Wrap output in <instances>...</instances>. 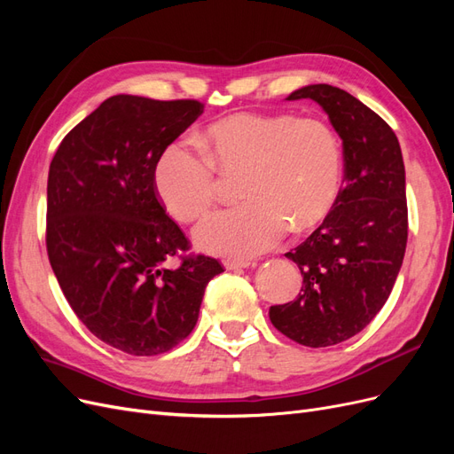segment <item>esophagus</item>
<instances>
[{
	"mask_svg": "<svg viewBox=\"0 0 454 454\" xmlns=\"http://www.w3.org/2000/svg\"><path fill=\"white\" fill-rule=\"evenodd\" d=\"M223 265L227 269H246V267H250L252 263L248 259H225Z\"/></svg>",
	"mask_w": 454,
	"mask_h": 454,
	"instance_id": "obj_1",
	"label": "esophagus"
}]
</instances>
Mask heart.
<instances>
[{"label":"heart","mask_w":454,"mask_h":454,"mask_svg":"<svg viewBox=\"0 0 454 454\" xmlns=\"http://www.w3.org/2000/svg\"><path fill=\"white\" fill-rule=\"evenodd\" d=\"M162 149L155 189L177 222H195L217 200V174H240V206L217 212L195 231L202 250L252 257L287 231L303 232L333 210L342 182V144L320 117L237 114L199 136Z\"/></svg>","instance_id":"1"}]
</instances>
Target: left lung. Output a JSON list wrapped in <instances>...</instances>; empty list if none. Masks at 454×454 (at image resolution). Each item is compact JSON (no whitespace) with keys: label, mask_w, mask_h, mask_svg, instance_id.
Segmentation results:
<instances>
[{"label":"left lung","mask_w":454,"mask_h":454,"mask_svg":"<svg viewBox=\"0 0 454 454\" xmlns=\"http://www.w3.org/2000/svg\"><path fill=\"white\" fill-rule=\"evenodd\" d=\"M318 102L342 140L345 180L333 210L286 257L303 286L269 309L272 325L303 347H332L360 333L387 303L407 246L405 167L388 122L347 90L309 85L286 100Z\"/></svg>","instance_id":"left-lung-1"}]
</instances>
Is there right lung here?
<instances>
[{"mask_svg": "<svg viewBox=\"0 0 454 454\" xmlns=\"http://www.w3.org/2000/svg\"><path fill=\"white\" fill-rule=\"evenodd\" d=\"M204 112L199 100L117 94L66 134L47 182V254L89 332L132 356H157L193 332L217 259L189 254L155 189V164ZM172 256L181 259L168 268Z\"/></svg>", "mask_w": 454, "mask_h": 454, "instance_id": "add662e5", "label": "right lung"}]
</instances>
